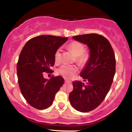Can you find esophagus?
I'll list each match as a JSON object with an SVG mask.
<instances>
[{
    "label": "esophagus",
    "instance_id": "34e87169",
    "mask_svg": "<svg viewBox=\"0 0 132 132\" xmlns=\"http://www.w3.org/2000/svg\"><path fill=\"white\" fill-rule=\"evenodd\" d=\"M65 82H71V81H69V80H67V79H65Z\"/></svg>",
    "mask_w": 132,
    "mask_h": 132
}]
</instances>
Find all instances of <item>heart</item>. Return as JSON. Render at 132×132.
Masks as SVG:
<instances>
[{
    "instance_id": "b5f03b06",
    "label": "heart",
    "mask_w": 132,
    "mask_h": 132,
    "mask_svg": "<svg viewBox=\"0 0 132 132\" xmlns=\"http://www.w3.org/2000/svg\"><path fill=\"white\" fill-rule=\"evenodd\" d=\"M69 48L72 51L73 54L76 56V61L81 66H84L89 60V55L87 52H84L85 48L83 44L79 42H73L69 44ZM54 60L56 63L61 61V50L58 49L55 52ZM78 71L75 66L73 65L63 64L58 69V73L64 78H71Z\"/></svg>"
}]
</instances>
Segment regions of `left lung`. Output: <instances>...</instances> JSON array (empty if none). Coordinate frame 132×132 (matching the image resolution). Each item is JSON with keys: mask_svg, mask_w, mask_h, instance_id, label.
I'll return each instance as SVG.
<instances>
[{"mask_svg": "<svg viewBox=\"0 0 132 132\" xmlns=\"http://www.w3.org/2000/svg\"><path fill=\"white\" fill-rule=\"evenodd\" d=\"M72 38L86 45L90 54L80 73L86 82L73 81V89L69 94V101L77 110L87 112L101 104L111 87L115 73V54L108 40L101 35L89 34Z\"/></svg>", "mask_w": 132, "mask_h": 132, "instance_id": "obj_1", "label": "left lung"}]
</instances>
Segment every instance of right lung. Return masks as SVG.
Masks as SVG:
<instances>
[{"label":"right lung","instance_id":"right-lung-1","mask_svg":"<svg viewBox=\"0 0 132 132\" xmlns=\"http://www.w3.org/2000/svg\"><path fill=\"white\" fill-rule=\"evenodd\" d=\"M68 37L43 35L27 42L19 55L17 65L19 85L28 104L37 109L50 107L64 83L60 76L44 78V72H52L54 55Z\"/></svg>","mask_w":132,"mask_h":132}]
</instances>
